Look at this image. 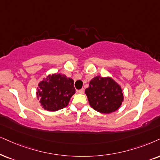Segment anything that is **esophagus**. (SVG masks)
Instances as JSON below:
<instances>
[{
    "label": "esophagus",
    "instance_id": "esophagus-1",
    "mask_svg": "<svg viewBox=\"0 0 160 160\" xmlns=\"http://www.w3.org/2000/svg\"><path fill=\"white\" fill-rule=\"evenodd\" d=\"M77 92H78V93H79V94H83V93H84V89H83V88H81V89L78 90V91H77Z\"/></svg>",
    "mask_w": 160,
    "mask_h": 160
}]
</instances>
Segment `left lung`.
<instances>
[{"label":"left lung","instance_id":"1","mask_svg":"<svg viewBox=\"0 0 160 160\" xmlns=\"http://www.w3.org/2000/svg\"><path fill=\"white\" fill-rule=\"evenodd\" d=\"M85 93L91 107L102 114L116 112L124 99L121 86L110 77H94Z\"/></svg>","mask_w":160,"mask_h":160}]
</instances>
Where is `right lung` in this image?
<instances>
[{
    "label": "right lung",
    "instance_id": "obj_1",
    "mask_svg": "<svg viewBox=\"0 0 160 160\" xmlns=\"http://www.w3.org/2000/svg\"><path fill=\"white\" fill-rule=\"evenodd\" d=\"M74 93V80L60 73L49 74L40 81L36 94L45 110L56 112L68 106Z\"/></svg>",
    "mask_w": 160,
    "mask_h": 160
}]
</instances>
